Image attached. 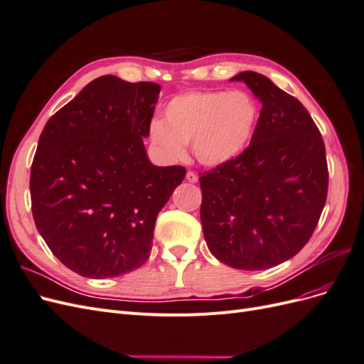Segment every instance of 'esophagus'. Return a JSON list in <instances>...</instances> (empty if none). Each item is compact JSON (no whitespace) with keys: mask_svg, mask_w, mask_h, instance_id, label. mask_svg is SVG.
<instances>
[{"mask_svg":"<svg viewBox=\"0 0 364 364\" xmlns=\"http://www.w3.org/2000/svg\"><path fill=\"white\" fill-rule=\"evenodd\" d=\"M186 181L191 182V183H196L197 181H199V178H197V174H196V173L188 171V173H186Z\"/></svg>","mask_w":364,"mask_h":364,"instance_id":"obj_1","label":"esophagus"}]
</instances>
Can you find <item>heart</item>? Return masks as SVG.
<instances>
[{"mask_svg": "<svg viewBox=\"0 0 364 364\" xmlns=\"http://www.w3.org/2000/svg\"><path fill=\"white\" fill-rule=\"evenodd\" d=\"M259 107L243 91H191L173 97L162 121L150 124V139L162 155L179 161L185 144L205 167H222L238 159L250 146Z\"/></svg>", "mask_w": 364, "mask_h": 364, "instance_id": "heart-1", "label": "heart"}]
</instances>
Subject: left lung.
<instances>
[{"label": "left lung", "mask_w": 364, "mask_h": 364, "mask_svg": "<svg viewBox=\"0 0 364 364\" xmlns=\"http://www.w3.org/2000/svg\"><path fill=\"white\" fill-rule=\"evenodd\" d=\"M262 105L255 135L238 159L200 178V222L209 252L238 270H266L311 238L328 193L321 132L304 105L266 75L243 71Z\"/></svg>", "instance_id": "8db88e82"}]
</instances>
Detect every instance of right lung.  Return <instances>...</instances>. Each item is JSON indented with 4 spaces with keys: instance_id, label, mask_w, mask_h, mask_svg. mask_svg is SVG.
I'll use <instances>...</instances> for the list:
<instances>
[{
    "instance_id": "right-lung-1",
    "label": "right lung",
    "mask_w": 364,
    "mask_h": 364,
    "mask_svg": "<svg viewBox=\"0 0 364 364\" xmlns=\"http://www.w3.org/2000/svg\"><path fill=\"white\" fill-rule=\"evenodd\" d=\"M161 86L102 75L54 114L30 173L41 237L73 272L92 279L141 267L156 217L183 167H158L144 146Z\"/></svg>"
}]
</instances>
